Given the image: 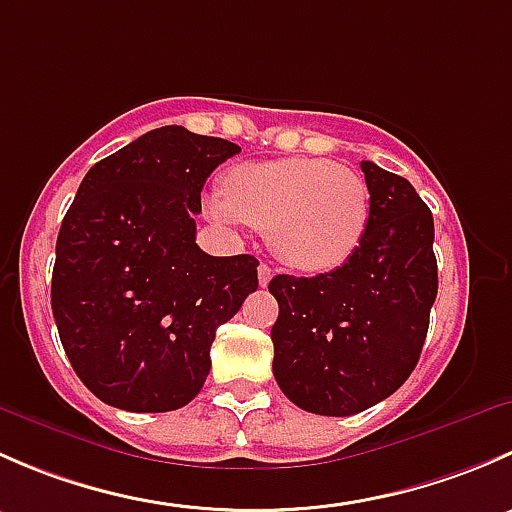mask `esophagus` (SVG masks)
Returning a JSON list of instances; mask_svg holds the SVG:
<instances>
[{
  "label": "esophagus",
  "instance_id": "esophagus-1",
  "mask_svg": "<svg viewBox=\"0 0 512 512\" xmlns=\"http://www.w3.org/2000/svg\"><path fill=\"white\" fill-rule=\"evenodd\" d=\"M257 280H260V287L270 285V280H272V267L262 262V265L257 267Z\"/></svg>",
  "mask_w": 512,
  "mask_h": 512
}]
</instances>
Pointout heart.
Segmentation results:
<instances>
[{"label":"heart","mask_w":512,"mask_h":512,"mask_svg":"<svg viewBox=\"0 0 512 512\" xmlns=\"http://www.w3.org/2000/svg\"><path fill=\"white\" fill-rule=\"evenodd\" d=\"M205 210L218 223L267 232L289 267L329 272L364 237L369 188L356 170L327 158L267 160L232 170L227 195H210Z\"/></svg>","instance_id":"obj_1"}]
</instances>
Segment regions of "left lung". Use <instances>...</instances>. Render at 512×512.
I'll return each instance as SVG.
<instances>
[{
  "instance_id": "left-lung-1",
  "label": "left lung",
  "mask_w": 512,
  "mask_h": 512,
  "mask_svg": "<svg viewBox=\"0 0 512 512\" xmlns=\"http://www.w3.org/2000/svg\"><path fill=\"white\" fill-rule=\"evenodd\" d=\"M369 223L354 255L317 277L277 275L272 374L319 416H352L416 369L438 292L433 215L401 175L361 160Z\"/></svg>"
}]
</instances>
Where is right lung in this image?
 Here are the masks:
<instances>
[{
    "label": "right lung",
    "instance_id": "obj_1",
    "mask_svg": "<svg viewBox=\"0 0 512 512\" xmlns=\"http://www.w3.org/2000/svg\"><path fill=\"white\" fill-rule=\"evenodd\" d=\"M235 153L225 138L163 126L81 180L56 237L51 312L103 404L136 414L190 404L215 332L257 289L255 257H213L195 242L200 190Z\"/></svg>",
    "mask_w": 512,
    "mask_h": 512
}]
</instances>
